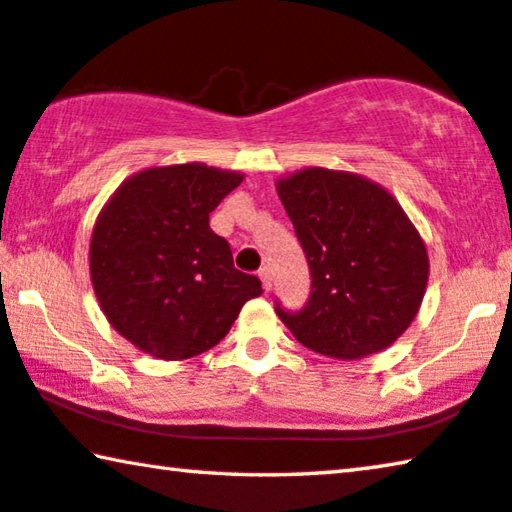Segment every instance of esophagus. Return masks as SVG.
Here are the masks:
<instances>
[{
	"instance_id": "1",
	"label": "esophagus",
	"mask_w": 512,
	"mask_h": 512,
	"mask_svg": "<svg viewBox=\"0 0 512 512\" xmlns=\"http://www.w3.org/2000/svg\"><path fill=\"white\" fill-rule=\"evenodd\" d=\"M259 280H262L264 291H271V271L266 269V266H262V269H259Z\"/></svg>"
}]
</instances>
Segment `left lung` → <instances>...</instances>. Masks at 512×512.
I'll use <instances>...</instances> for the list:
<instances>
[{"label":"left lung","instance_id":"left-lung-1","mask_svg":"<svg viewBox=\"0 0 512 512\" xmlns=\"http://www.w3.org/2000/svg\"><path fill=\"white\" fill-rule=\"evenodd\" d=\"M275 186L312 278L300 310L275 300L291 335L335 360L394 344L428 282L426 246L399 202L383 186L328 168H305Z\"/></svg>","mask_w":512,"mask_h":512}]
</instances>
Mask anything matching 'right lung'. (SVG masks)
<instances>
[{
  "instance_id": "add662e5",
  "label": "right lung",
  "mask_w": 512,
  "mask_h": 512,
  "mask_svg": "<svg viewBox=\"0 0 512 512\" xmlns=\"http://www.w3.org/2000/svg\"><path fill=\"white\" fill-rule=\"evenodd\" d=\"M241 180L205 164L148 168L102 209L91 239L93 289L111 326L143 353H205L262 294L257 275L234 269L230 243L209 227Z\"/></svg>"
}]
</instances>
